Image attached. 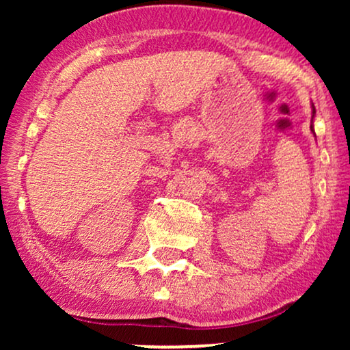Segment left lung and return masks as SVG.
I'll return each mask as SVG.
<instances>
[{
  "label": "left lung",
  "instance_id": "8db88e82",
  "mask_svg": "<svg viewBox=\"0 0 350 350\" xmlns=\"http://www.w3.org/2000/svg\"><path fill=\"white\" fill-rule=\"evenodd\" d=\"M314 114H315V108L312 107V118H314ZM310 129H312V132H314V127L312 126H310Z\"/></svg>",
  "mask_w": 350,
  "mask_h": 350
}]
</instances>
